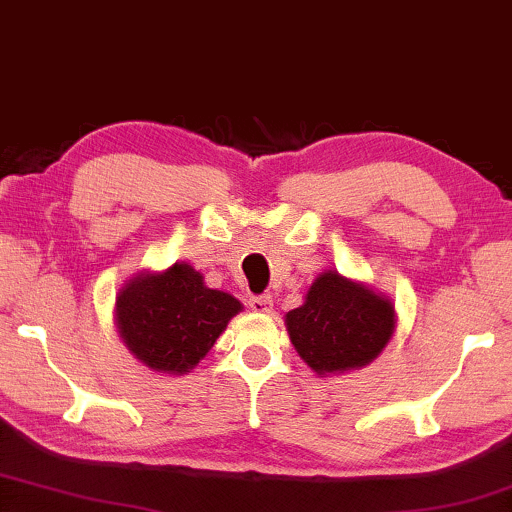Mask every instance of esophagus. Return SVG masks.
Here are the masks:
<instances>
[{
    "instance_id": "34e87169",
    "label": "esophagus",
    "mask_w": 512,
    "mask_h": 512,
    "mask_svg": "<svg viewBox=\"0 0 512 512\" xmlns=\"http://www.w3.org/2000/svg\"><path fill=\"white\" fill-rule=\"evenodd\" d=\"M248 305H250V310L266 314V312H271V307H273V298H271L269 294H264V296H253V298L248 300Z\"/></svg>"
}]
</instances>
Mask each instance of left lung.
<instances>
[{
	"mask_svg": "<svg viewBox=\"0 0 512 512\" xmlns=\"http://www.w3.org/2000/svg\"><path fill=\"white\" fill-rule=\"evenodd\" d=\"M291 344L300 358L323 373L364 367L383 351L394 332V307L339 273L314 280L305 303L287 314Z\"/></svg>",
	"mask_w": 512,
	"mask_h": 512,
	"instance_id": "left-lung-1",
	"label": "left lung"
}]
</instances>
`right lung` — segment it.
<instances>
[{
  "instance_id": "right-lung-1",
  "label": "right lung",
  "mask_w": 512,
  "mask_h": 512,
  "mask_svg": "<svg viewBox=\"0 0 512 512\" xmlns=\"http://www.w3.org/2000/svg\"><path fill=\"white\" fill-rule=\"evenodd\" d=\"M239 310L237 298L207 289L189 264L136 275L116 298L118 330L127 348L145 367L164 373L196 367Z\"/></svg>"
}]
</instances>
